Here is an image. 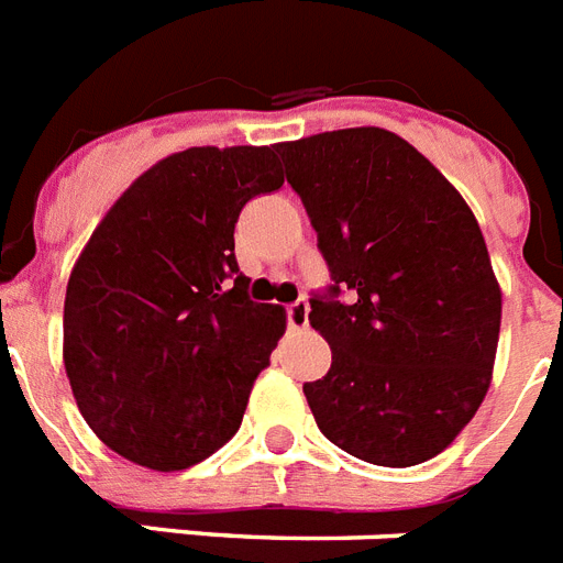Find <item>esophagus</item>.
Listing matches in <instances>:
<instances>
[{"label":"esophagus","instance_id":"1","mask_svg":"<svg viewBox=\"0 0 563 563\" xmlns=\"http://www.w3.org/2000/svg\"><path fill=\"white\" fill-rule=\"evenodd\" d=\"M309 323V303L306 300H295L289 306V327L291 329H306Z\"/></svg>","mask_w":563,"mask_h":563}]
</instances>
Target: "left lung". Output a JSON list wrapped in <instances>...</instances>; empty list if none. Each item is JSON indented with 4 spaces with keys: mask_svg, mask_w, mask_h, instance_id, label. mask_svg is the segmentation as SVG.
I'll return each instance as SVG.
<instances>
[{
    "mask_svg": "<svg viewBox=\"0 0 563 563\" xmlns=\"http://www.w3.org/2000/svg\"><path fill=\"white\" fill-rule=\"evenodd\" d=\"M274 150L335 280L309 312L332 350L327 376L303 385L314 422L364 463L408 468L442 454L486 399L504 314L472 208L382 126Z\"/></svg>",
    "mask_w": 563,
    "mask_h": 563,
    "instance_id": "left-lung-1",
    "label": "left lung"
}]
</instances>
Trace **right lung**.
Returning a JSON list of instances; mask_svg holds the SVG:
<instances>
[{"instance_id":"obj_1","label":"right lung","mask_w":563,"mask_h":563,"mask_svg":"<svg viewBox=\"0 0 563 563\" xmlns=\"http://www.w3.org/2000/svg\"><path fill=\"white\" fill-rule=\"evenodd\" d=\"M283 181L274 147L181 150L141 173L80 251L63 364L86 424L130 463L181 472L240 431L286 309L249 297L234 225Z\"/></svg>"}]
</instances>
